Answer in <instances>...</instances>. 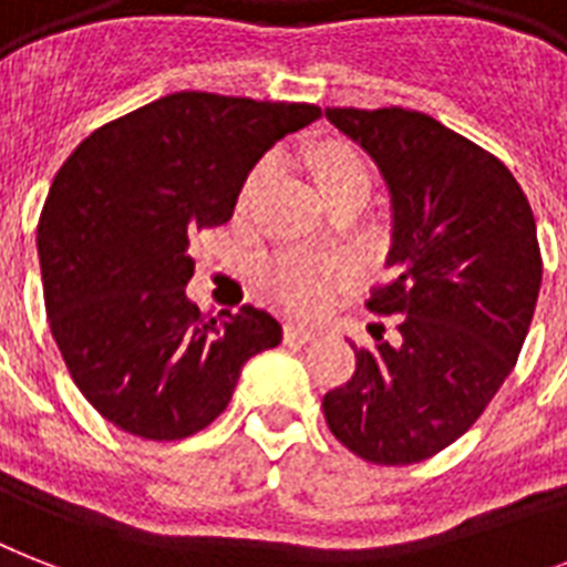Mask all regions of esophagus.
<instances>
[{"mask_svg": "<svg viewBox=\"0 0 567 567\" xmlns=\"http://www.w3.org/2000/svg\"><path fill=\"white\" fill-rule=\"evenodd\" d=\"M318 336V329L302 327V323H288V327H285V341H288V344H309V341H315Z\"/></svg>", "mask_w": 567, "mask_h": 567, "instance_id": "34e87169", "label": "esophagus"}]
</instances>
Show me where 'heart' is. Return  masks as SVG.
Instances as JSON below:
<instances>
[{
    "label": "heart",
    "mask_w": 567,
    "mask_h": 567,
    "mask_svg": "<svg viewBox=\"0 0 567 567\" xmlns=\"http://www.w3.org/2000/svg\"><path fill=\"white\" fill-rule=\"evenodd\" d=\"M311 176L318 182L320 194L327 203H336L341 196L371 194L373 173L371 164L353 144L329 137L309 150ZM276 158L265 155L252 164L247 179L240 182L238 199H235V214L247 217L256 208L258 196L265 194L267 182L274 179ZM353 265L341 256H311V252H282L276 256L265 270V282L276 300L293 311H318L323 309L332 293L341 285L350 282Z\"/></svg>",
    "instance_id": "1"
}]
</instances>
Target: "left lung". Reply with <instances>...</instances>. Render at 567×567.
<instances>
[{
    "mask_svg": "<svg viewBox=\"0 0 567 567\" xmlns=\"http://www.w3.org/2000/svg\"><path fill=\"white\" fill-rule=\"evenodd\" d=\"M391 194V279L368 309L396 315L388 344L323 396L332 435L373 465H414L465 435L518 362L542 288L536 217L509 167L405 109H327Z\"/></svg>",
    "mask_w": 567,
    "mask_h": 567,
    "instance_id": "1",
    "label": "left lung"
}]
</instances>
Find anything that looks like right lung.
<instances>
[{
  "label": "right lung",
  "instance_id": "add662e5",
  "mask_svg": "<svg viewBox=\"0 0 567 567\" xmlns=\"http://www.w3.org/2000/svg\"><path fill=\"white\" fill-rule=\"evenodd\" d=\"M320 117L309 102L182 91L111 120L58 171L38 223L49 329L96 412L179 441L229 405L240 368L282 341L274 315H203L185 293L190 235L223 226L240 182Z\"/></svg>",
  "mask_w": 567,
  "mask_h": 567
}]
</instances>
